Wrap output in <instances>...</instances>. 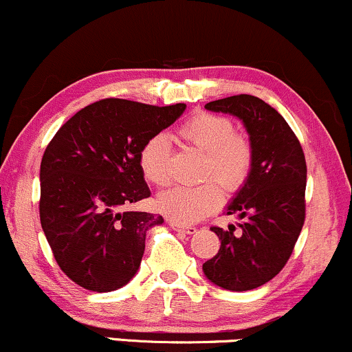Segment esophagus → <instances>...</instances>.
I'll list each match as a JSON object with an SVG mask.
<instances>
[{
  "instance_id": "esophagus-1",
  "label": "esophagus",
  "mask_w": 352,
  "mask_h": 352,
  "mask_svg": "<svg viewBox=\"0 0 352 352\" xmlns=\"http://www.w3.org/2000/svg\"><path fill=\"white\" fill-rule=\"evenodd\" d=\"M169 227H171V229H175V230H179V232H184V234H188V235H192V234H196V227L194 226H184V224H177V222H173V221H169Z\"/></svg>"
}]
</instances>
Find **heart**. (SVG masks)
I'll list each match as a JSON object with an SVG mask.
<instances>
[{"label": "heart", "instance_id": "heart-1", "mask_svg": "<svg viewBox=\"0 0 352 352\" xmlns=\"http://www.w3.org/2000/svg\"><path fill=\"white\" fill-rule=\"evenodd\" d=\"M177 135L197 151L208 155L206 177H214L227 192H235L249 179L254 166V146L249 138L235 133L232 120L199 111L177 128ZM143 176L156 186L171 181V146L164 135H153L140 150ZM222 201L216 183L196 188L177 186L161 192L156 206L161 214L177 224H192L214 212Z\"/></svg>", "mask_w": 352, "mask_h": 352}]
</instances>
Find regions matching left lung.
I'll use <instances>...</instances> for the list:
<instances>
[{"instance_id": "left-lung-1", "label": "left lung", "mask_w": 352, "mask_h": 352, "mask_svg": "<svg viewBox=\"0 0 352 352\" xmlns=\"http://www.w3.org/2000/svg\"><path fill=\"white\" fill-rule=\"evenodd\" d=\"M206 109L237 117L254 146V166L226 212L235 226L212 227L221 241L216 257L202 265L206 278L230 292H247L270 282L290 258L305 222L307 161L282 115L254 95H232Z\"/></svg>"}]
</instances>
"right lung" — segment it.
Masks as SVG:
<instances>
[{"label": "right lung", "mask_w": 352, "mask_h": 352, "mask_svg": "<svg viewBox=\"0 0 352 352\" xmlns=\"http://www.w3.org/2000/svg\"><path fill=\"white\" fill-rule=\"evenodd\" d=\"M186 103L155 107L103 98L59 128L41 161V226L54 258L90 292L122 288L138 272L146 232L163 217L126 210L150 197L140 150Z\"/></svg>", "instance_id": "1"}]
</instances>
